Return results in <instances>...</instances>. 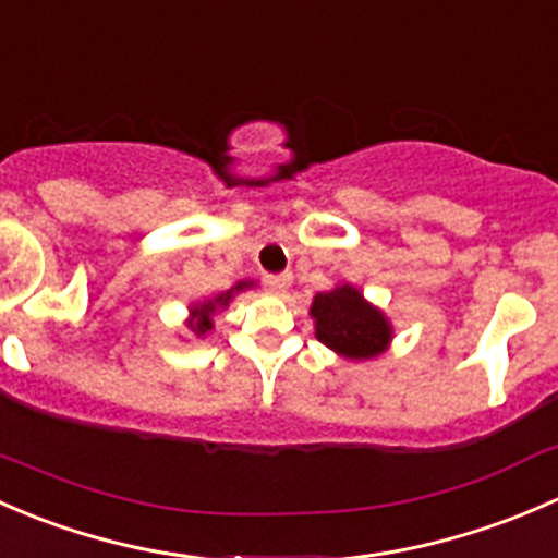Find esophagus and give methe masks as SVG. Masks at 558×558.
<instances>
[{"instance_id": "1", "label": "esophagus", "mask_w": 558, "mask_h": 558, "mask_svg": "<svg viewBox=\"0 0 558 558\" xmlns=\"http://www.w3.org/2000/svg\"><path fill=\"white\" fill-rule=\"evenodd\" d=\"M266 284L271 287V292H277V295H284L292 284V274H271V277H266Z\"/></svg>"}]
</instances>
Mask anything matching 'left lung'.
Returning <instances> with one entry per match:
<instances>
[{
    "mask_svg": "<svg viewBox=\"0 0 558 558\" xmlns=\"http://www.w3.org/2000/svg\"><path fill=\"white\" fill-rule=\"evenodd\" d=\"M312 317L317 319L319 341L349 360L376 357L392 338L384 314L349 284L319 292L312 303Z\"/></svg>",
    "mask_w": 558,
    "mask_h": 558,
    "instance_id": "8db88e82",
    "label": "left lung"
}]
</instances>
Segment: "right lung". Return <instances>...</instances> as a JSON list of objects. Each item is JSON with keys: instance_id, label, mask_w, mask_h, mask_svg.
<instances>
[{"instance_id": "obj_1", "label": "right lung", "mask_w": 558, "mask_h": 558, "mask_svg": "<svg viewBox=\"0 0 558 558\" xmlns=\"http://www.w3.org/2000/svg\"><path fill=\"white\" fill-rule=\"evenodd\" d=\"M231 301V292H226V295H220L217 301H209V303H201L198 308H193V332H198V336H204L206 330H211V314H215L217 306H226V303Z\"/></svg>"}]
</instances>
